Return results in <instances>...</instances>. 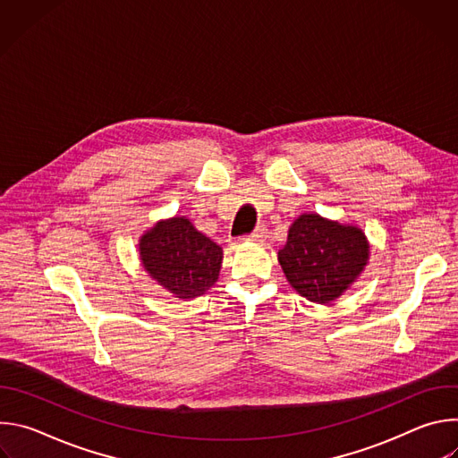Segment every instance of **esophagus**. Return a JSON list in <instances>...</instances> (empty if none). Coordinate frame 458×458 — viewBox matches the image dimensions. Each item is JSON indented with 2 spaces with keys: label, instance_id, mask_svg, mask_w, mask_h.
Listing matches in <instances>:
<instances>
[{
  "label": "esophagus",
  "instance_id": "obj_1",
  "mask_svg": "<svg viewBox=\"0 0 458 458\" xmlns=\"http://www.w3.org/2000/svg\"><path fill=\"white\" fill-rule=\"evenodd\" d=\"M267 235H268L267 226H257V228L248 235V239H250V241H265Z\"/></svg>",
  "mask_w": 458,
  "mask_h": 458
}]
</instances>
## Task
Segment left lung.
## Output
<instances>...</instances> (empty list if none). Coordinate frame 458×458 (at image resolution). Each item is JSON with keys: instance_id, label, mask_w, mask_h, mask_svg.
Returning <instances> with one entry per match:
<instances>
[{"instance_id": "obj_1", "label": "left lung", "mask_w": 458, "mask_h": 458, "mask_svg": "<svg viewBox=\"0 0 458 458\" xmlns=\"http://www.w3.org/2000/svg\"><path fill=\"white\" fill-rule=\"evenodd\" d=\"M368 242L355 226H344L317 214L301 216L279 250L288 283L308 301L326 304L357 279L368 260Z\"/></svg>"}]
</instances>
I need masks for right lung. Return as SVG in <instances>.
Instances as JSON below:
<instances>
[{"instance_id":"1","label":"right lung","mask_w":458,"mask_h":458,"mask_svg":"<svg viewBox=\"0 0 458 458\" xmlns=\"http://www.w3.org/2000/svg\"><path fill=\"white\" fill-rule=\"evenodd\" d=\"M147 272L181 299L205 293L219 277L223 250L184 217L156 225L141 237Z\"/></svg>"}]
</instances>
